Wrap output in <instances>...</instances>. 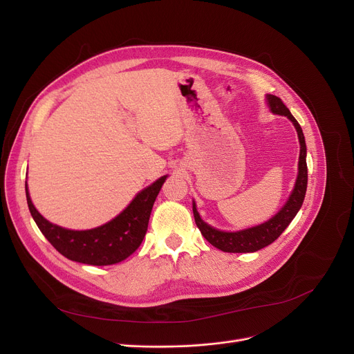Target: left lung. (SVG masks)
<instances>
[{
  "instance_id": "left-lung-1",
  "label": "left lung",
  "mask_w": 354,
  "mask_h": 354,
  "mask_svg": "<svg viewBox=\"0 0 354 354\" xmlns=\"http://www.w3.org/2000/svg\"><path fill=\"white\" fill-rule=\"evenodd\" d=\"M268 102L273 113L288 116L297 131L299 142H300V156H299V175L296 179L295 189L289 201L286 202V205L281 207V210L277 215H274L272 219H269L262 225L249 227L245 230H239V232H222V230L210 227L207 223H205L201 219L196 210V205L194 202L195 222L201 233L203 234V238L210 245H214L215 248L223 252L249 253V252H256L259 249L269 246L290 225V222L296 216L304 201L306 187H308V163H306V142H304L303 131L299 122L295 120V116L288 109V106L283 104V101L277 98L276 95H268Z\"/></svg>"
}]
</instances>
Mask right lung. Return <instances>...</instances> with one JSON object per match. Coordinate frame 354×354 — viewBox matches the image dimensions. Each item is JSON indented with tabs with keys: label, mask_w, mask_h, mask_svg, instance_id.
<instances>
[{
	"label": "right lung",
	"mask_w": 354,
	"mask_h": 354,
	"mask_svg": "<svg viewBox=\"0 0 354 354\" xmlns=\"http://www.w3.org/2000/svg\"><path fill=\"white\" fill-rule=\"evenodd\" d=\"M167 176L159 178L139 192L128 207L111 222L91 230H69L44 219L26 194L31 215L48 242L66 259L74 262L106 266L120 263L142 243L149 223L153 202Z\"/></svg>",
	"instance_id": "add662e5"
}]
</instances>
